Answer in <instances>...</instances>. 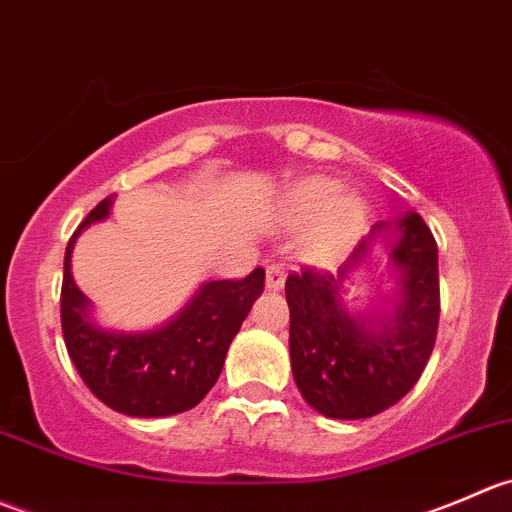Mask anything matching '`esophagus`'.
Returning a JSON list of instances; mask_svg holds the SVG:
<instances>
[{
  "mask_svg": "<svg viewBox=\"0 0 512 512\" xmlns=\"http://www.w3.org/2000/svg\"><path fill=\"white\" fill-rule=\"evenodd\" d=\"M283 283H286V271H283L281 263H271V266H266V288L268 291H281Z\"/></svg>",
  "mask_w": 512,
  "mask_h": 512,
  "instance_id": "34e87169",
  "label": "esophagus"
}]
</instances>
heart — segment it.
<instances>
[{
    "label": "heart",
    "instance_id": "obj_1",
    "mask_svg": "<svg viewBox=\"0 0 512 512\" xmlns=\"http://www.w3.org/2000/svg\"><path fill=\"white\" fill-rule=\"evenodd\" d=\"M283 224L301 229V249L313 261H331L346 254L368 224V204L356 191H341L331 176H306L291 186L281 206Z\"/></svg>",
    "mask_w": 512,
    "mask_h": 512
}]
</instances>
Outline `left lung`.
Listing matches in <instances>:
<instances>
[{"label": "left lung", "instance_id": "8db88e82", "mask_svg": "<svg viewBox=\"0 0 512 512\" xmlns=\"http://www.w3.org/2000/svg\"><path fill=\"white\" fill-rule=\"evenodd\" d=\"M378 240L387 246L394 293L379 289L366 309L346 307L345 283L370 265ZM286 301L291 371L303 401L336 421L378 416L416 386L433 353L438 246L416 211L378 221L338 273H291Z\"/></svg>", "mask_w": 512, "mask_h": 512}]
</instances>
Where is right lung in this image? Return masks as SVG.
<instances>
[{
    "instance_id": "right-lung-1",
    "label": "right lung",
    "mask_w": 512,
    "mask_h": 512,
    "mask_svg": "<svg viewBox=\"0 0 512 512\" xmlns=\"http://www.w3.org/2000/svg\"><path fill=\"white\" fill-rule=\"evenodd\" d=\"M114 196L86 216L64 254L62 331L69 358L89 391L111 411L134 418H164L199 406L219 381L226 351L263 293V268L241 281H206L184 308L149 331L106 328L72 276L79 234L109 219Z\"/></svg>"
}]
</instances>
